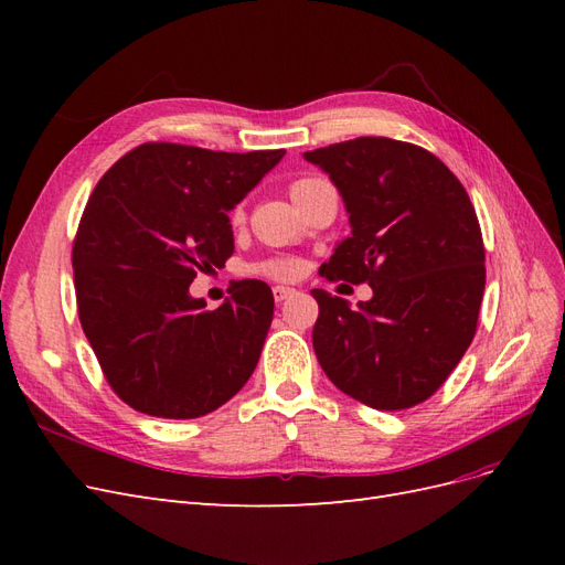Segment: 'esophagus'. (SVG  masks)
Returning <instances> with one entry per match:
<instances>
[{"label": "esophagus", "mask_w": 565, "mask_h": 565, "mask_svg": "<svg viewBox=\"0 0 565 565\" xmlns=\"http://www.w3.org/2000/svg\"><path fill=\"white\" fill-rule=\"evenodd\" d=\"M295 295H297V289H292V287H280V285L273 287V299H276L278 303L289 297H295Z\"/></svg>", "instance_id": "obj_1"}]
</instances>
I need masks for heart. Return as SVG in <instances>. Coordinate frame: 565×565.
<instances>
[{
    "label": "heart",
    "mask_w": 565,
    "mask_h": 565,
    "mask_svg": "<svg viewBox=\"0 0 565 565\" xmlns=\"http://www.w3.org/2000/svg\"><path fill=\"white\" fill-rule=\"evenodd\" d=\"M320 183V179H313V177H306V179H299L292 183V188H289V195H292L295 202L301 200L303 193H309L311 188H316ZM243 218V210L237 207L233 212V221H241ZM299 262L295 259H276V262H268L262 266V273H266V276H273V278H280V280H289V278H297L299 276Z\"/></svg>",
    "instance_id": "heart-1"
}]
</instances>
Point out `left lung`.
I'll list each match as a JSON object with an SVG mask.
<instances>
[{"instance_id": "left-lung-1", "label": "left lung", "mask_w": 565, "mask_h": 565, "mask_svg": "<svg viewBox=\"0 0 565 565\" xmlns=\"http://www.w3.org/2000/svg\"><path fill=\"white\" fill-rule=\"evenodd\" d=\"M344 200L351 235L328 280L372 287L358 309L313 289V349L330 382L374 409L413 407L469 349L486 287L473 204L450 169L413 143L361 136L303 152Z\"/></svg>"}]
</instances>
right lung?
Listing matches in <instances>:
<instances>
[{
    "label": "right lung",
    "mask_w": 565,
    "mask_h": 565,
    "mask_svg": "<svg viewBox=\"0 0 565 565\" xmlns=\"http://www.w3.org/2000/svg\"><path fill=\"white\" fill-rule=\"evenodd\" d=\"M282 156L143 143L96 183L73 245L77 311L108 384L139 413L195 419L252 377L270 287L235 282L214 311L188 289L226 264L228 212Z\"/></svg>",
    "instance_id": "add662e5"
}]
</instances>
